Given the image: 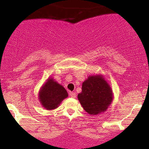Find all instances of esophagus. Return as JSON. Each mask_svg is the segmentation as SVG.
Instances as JSON below:
<instances>
[{
  "label": "esophagus",
  "instance_id": "esophagus-1",
  "mask_svg": "<svg viewBox=\"0 0 149 149\" xmlns=\"http://www.w3.org/2000/svg\"><path fill=\"white\" fill-rule=\"evenodd\" d=\"M69 96L73 97V98H75V97H76V94L75 93V92H69Z\"/></svg>",
  "mask_w": 149,
  "mask_h": 149
}]
</instances>
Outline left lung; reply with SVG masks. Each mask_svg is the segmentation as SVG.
Here are the masks:
<instances>
[{"mask_svg":"<svg viewBox=\"0 0 149 149\" xmlns=\"http://www.w3.org/2000/svg\"><path fill=\"white\" fill-rule=\"evenodd\" d=\"M78 99L84 110L90 115L105 111L112 102L111 89L100 76H89L82 86Z\"/></svg>","mask_w":149,"mask_h":149,"instance_id":"8db88e82","label":"left lung"}]
</instances>
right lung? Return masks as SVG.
Returning a JSON list of instances; mask_svg holds the SVG:
<instances>
[{
    "label": "right lung",
    "mask_w": 149,
    "mask_h": 149,
    "mask_svg": "<svg viewBox=\"0 0 149 149\" xmlns=\"http://www.w3.org/2000/svg\"><path fill=\"white\" fill-rule=\"evenodd\" d=\"M67 97L68 93L64 87L58 84L52 78L47 80L39 94L42 107L48 110L58 107L61 101Z\"/></svg>",
    "instance_id": "add662e5"
}]
</instances>
